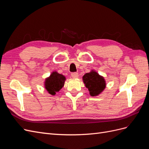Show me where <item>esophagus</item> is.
<instances>
[{
    "label": "esophagus",
    "mask_w": 149,
    "mask_h": 149,
    "mask_svg": "<svg viewBox=\"0 0 149 149\" xmlns=\"http://www.w3.org/2000/svg\"><path fill=\"white\" fill-rule=\"evenodd\" d=\"M71 77L73 78H77L78 77V73H72L71 74Z\"/></svg>",
    "instance_id": "obj_1"
}]
</instances>
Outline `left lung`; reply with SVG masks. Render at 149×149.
I'll list each match as a JSON object with an SVG mask.
<instances>
[{
	"instance_id": "left-lung-1",
	"label": "left lung",
	"mask_w": 149,
	"mask_h": 149,
	"mask_svg": "<svg viewBox=\"0 0 149 149\" xmlns=\"http://www.w3.org/2000/svg\"><path fill=\"white\" fill-rule=\"evenodd\" d=\"M83 83L88 89L90 96H97L100 94L106 86V81L103 76L99 74L96 71L91 70L83 76Z\"/></svg>"
}]
</instances>
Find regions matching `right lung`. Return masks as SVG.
<instances>
[{"label": "right lung", "instance_id": "obj_1", "mask_svg": "<svg viewBox=\"0 0 149 149\" xmlns=\"http://www.w3.org/2000/svg\"><path fill=\"white\" fill-rule=\"evenodd\" d=\"M66 80L65 76L58 73L56 71H53L49 77L45 79L44 83L45 88L51 95H55L56 93L64 86Z\"/></svg>", "mask_w": 149, "mask_h": 149}]
</instances>
